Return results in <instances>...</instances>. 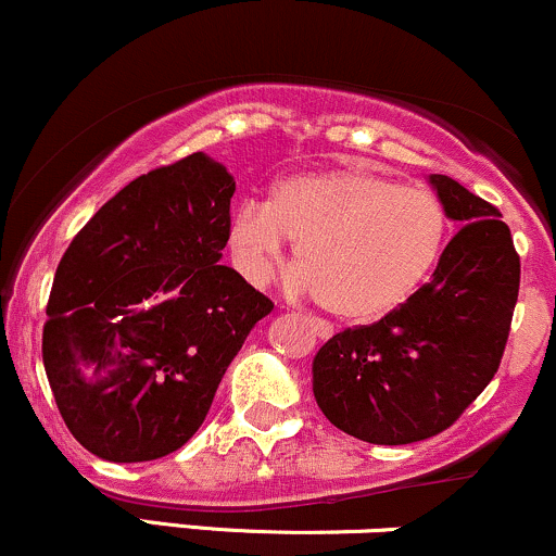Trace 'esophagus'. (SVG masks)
Here are the masks:
<instances>
[{
  "label": "esophagus",
  "instance_id": "34e87169",
  "mask_svg": "<svg viewBox=\"0 0 556 556\" xmlns=\"http://www.w3.org/2000/svg\"><path fill=\"white\" fill-rule=\"evenodd\" d=\"M308 327H311V331H314V337H318V340H329V337L334 334L329 324H324V321H311Z\"/></svg>",
  "mask_w": 556,
  "mask_h": 556
}]
</instances>
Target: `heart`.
Masks as SVG:
<instances>
[{
    "label": "heart",
    "instance_id": "obj_1",
    "mask_svg": "<svg viewBox=\"0 0 556 556\" xmlns=\"http://www.w3.org/2000/svg\"><path fill=\"white\" fill-rule=\"evenodd\" d=\"M450 219L426 188L363 167L292 175L274 185L266 206L245 203L227 242L251 282L264 285L298 245L300 287L331 316L379 321L424 287L442 258Z\"/></svg>",
    "mask_w": 556,
    "mask_h": 556
}]
</instances>
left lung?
<instances>
[{
    "mask_svg": "<svg viewBox=\"0 0 556 556\" xmlns=\"http://www.w3.org/2000/svg\"><path fill=\"white\" fill-rule=\"evenodd\" d=\"M450 240L431 279L371 327L344 329L314 358V397L337 429L371 444L444 431L500 368L520 287L509 227L491 203L429 175Z\"/></svg>",
    "mask_w": 556,
    "mask_h": 556,
    "instance_id": "obj_1",
    "label": "left lung"
}]
</instances>
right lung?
<instances>
[{"label": "right lung", "mask_w": 556, "mask_h": 556, "mask_svg": "<svg viewBox=\"0 0 556 556\" xmlns=\"http://www.w3.org/2000/svg\"><path fill=\"white\" fill-rule=\"evenodd\" d=\"M235 177L203 151L140 175L56 266L43 368L70 433L110 463L180 450L274 308L222 266Z\"/></svg>", "instance_id": "add662e5"}]
</instances>
